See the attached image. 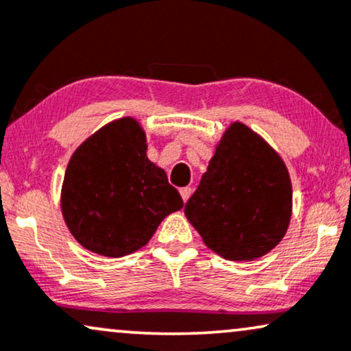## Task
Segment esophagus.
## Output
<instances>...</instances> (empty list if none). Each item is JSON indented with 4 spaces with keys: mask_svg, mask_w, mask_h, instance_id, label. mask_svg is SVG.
<instances>
[{
    "mask_svg": "<svg viewBox=\"0 0 351 351\" xmlns=\"http://www.w3.org/2000/svg\"><path fill=\"white\" fill-rule=\"evenodd\" d=\"M180 194H181V197H183V201L186 202L189 199V196H191V194H193V189L189 188V186H184V188L180 189Z\"/></svg>",
    "mask_w": 351,
    "mask_h": 351,
    "instance_id": "1",
    "label": "esophagus"
}]
</instances>
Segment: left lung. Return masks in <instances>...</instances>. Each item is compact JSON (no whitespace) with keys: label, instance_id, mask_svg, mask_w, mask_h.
I'll return each instance as SVG.
<instances>
[{"label":"left lung","instance_id":"obj_1","mask_svg":"<svg viewBox=\"0 0 351 351\" xmlns=\"http://www.w3.org/2000/svg\"><path fill=\"white\" fill-rule=\"evenodd\" d=\"M293 189L286 165L260 135L234 122L219 142L184 214L222 258L250 261L288 230Z\"/></svg>","mask_w":351,"mask_h":351}]
</instances>
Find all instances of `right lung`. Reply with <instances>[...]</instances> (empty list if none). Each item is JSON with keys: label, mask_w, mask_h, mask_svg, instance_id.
<instances>
[{"label": "right lung", "mask_w": 351, "mask_h": 351, "mask_svg": "<svg viewBox=\"0 0 351 351\" xmlns=\"http://www.w3.org/2000/svg\"><path fill=\"white\" fill-rule=\"evenodd\" d=\"M183 208L162 168L147 158L145 134L132 117L104 125L70 158L62 214L88 250L124 256L143 247L168 214Z\"/></svg>", "instance_id": "1"}]
</instances>
